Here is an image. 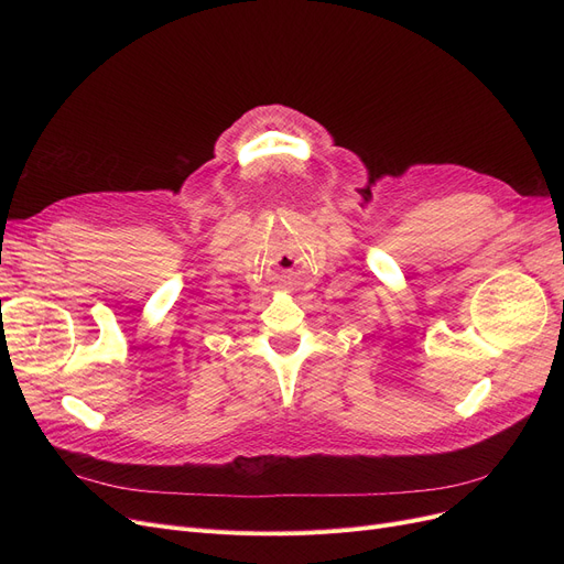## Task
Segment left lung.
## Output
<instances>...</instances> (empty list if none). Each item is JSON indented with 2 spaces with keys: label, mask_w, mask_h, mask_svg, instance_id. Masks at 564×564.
<instances>
[{
  "label": "left lung",
  "mask_w": 564,
  "mask_h": 564,
  "mask_svg": "<svg viewBox=\"0 0 564 564\" xmlns=\"http://www.w3.org/2000/svg\"><path fill=\"white\" fill-rule=\"evenodd\" d=\"M562 311H564V308H562Z\"/></svg>",
  "instance_id": "obj_1"
}]
</instances>
